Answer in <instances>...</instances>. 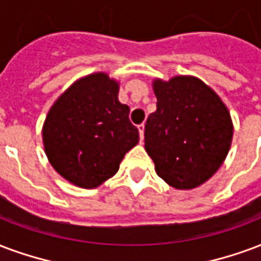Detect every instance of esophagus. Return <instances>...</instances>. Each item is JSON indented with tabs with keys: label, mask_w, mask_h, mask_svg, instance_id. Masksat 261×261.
Masks as SVG:
<instances>
[{
	"label": "esophagus",
	"mask_w": 261,
	"mask_h": 261,
	"mask_svg": "<svg viewBox=\"0 0 261 261\" xmlns=\"http://www.w3.org/2000/svg\"><path fill=\"white\" fill-rule=\"evenodd\" d=\"M138 131H140V138L141 141H142L144 140V131H145V124H144V123L138 125Z\"/></svg>",
	"instance_id": "34e87169"
}]
</instances>
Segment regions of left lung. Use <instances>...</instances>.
<instances>
[{"mask_svg":"<svg viewBox=\"0 0 261 261\" xmlns=\"http://www.w3.org/2000/svg\"><path fill=\"white\" fill-rule=\"evenodd\" d=\"M156 112L145 124V149L160 178L192 190L219 170L232 140V123L216 92L196 77L156 80Z\"/></svg>","mask_w":261,"mask_h":261,"instance_id":"8db88e82","label":"left lung"}]
</instances>
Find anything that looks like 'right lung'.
I'll list each match as a JSON object with an SVG mask.
<instances>
[{"label": "right lung", "instance_id": "add662e5", "mask_svg": "<svg viewBox=\"0 0 261 261\" xmlns=\"http://www.w3.org/2000/svg\"><path fill=\"white\" fill-rule=\"evenodd\" d=\"M117 92L115 80L95 73L67 88L48 112L42 140L49 163L82 188H95L115 175L140 140L130 108L119 102Z\"/></svg>", "mask_w": 261, "mask_h": 261}]
</instances>
